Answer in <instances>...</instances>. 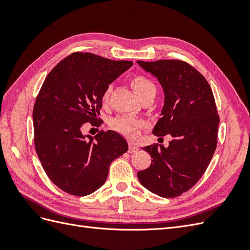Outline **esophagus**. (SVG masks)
<instances>
[{"instance_id":"1","label":"esophagus","mask_w":250,"mask_h":250,"mask_svg":"<svg viewBox=\"0 0 250 250\" xmlns=\"http://www.w3.org/2000/svg\"><path fill=\"white\" fill-rule=\"evenodd\" d=\"M138 147L137 146H135V145H133V144H129V150H128V152H129V153H133V152H137V151H138Z\"/></svg>"}]
</instances>
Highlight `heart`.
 I'll use <instances>...</instances> for the list:
<instances>
[{"label":"heart","mask_w":250,"mask_h":250,"mask_svg":"<svg viewBox=\"0 0 250 250\" xmlns=\"http://www.w3.org/2000/svg\"><path fill=\"white\" fill-rule=\"evenodd\" d=\"M131 85L132 88L134 89V92L139 96L140 100H142L143 98H145L149 95H155L156 88L154 83L146 76H143V75H137V76H134L131 80ZM110 92L111 85H108L107 88L104 90L102 96L104 101H106L108 99ZM110 127L113 130L122 133L128 138L134 139L139 137L142 128L145 127V122L141 119H135L128 116H119L113 118L110 121Z\"/></svg>","instance_id":"1"}]
</instances>
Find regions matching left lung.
<instances>
[{
  "instance_id": "1",
  "label": "left lung",
  "mask_w": 250,
  "mask_h": 250,
  "mask_svg": "<svg viewBox=\"0 0 250 250\" xmlns=\"http://www.w3.org/2000/svg\"><path fill=\"white\" fill-rule=\"evenodd\" d=\"M158 79L165 93L162 117L152 133L173 138L143 148L151 155L150 167L140 171L144 188L173 198L190 190L208 169L217 147L219 116L207 79L183 60L137 62Z\"/></svg>"
}]
</instances>
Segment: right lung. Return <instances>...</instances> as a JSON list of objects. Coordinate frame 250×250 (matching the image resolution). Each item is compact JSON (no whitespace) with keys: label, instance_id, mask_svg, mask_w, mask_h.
I'll return each mask as SVG.
<instances>
[{"label":"right lung","instance_id":"obj_1","mask_svg":"<svg viewBox=\"0 0 250 250\" xmlns=\"http://www.w3.org/2000/svg\"><path fill=\"white\" fill-rule=\"evenodd\" d=\"M132 64L75 52L44 79L33 107L34 146L44 172L60 190L74 196L94 193L106 181L111 162L128 150L116 131L90 137L83 129L87 123H103L97 115L104 90Z\"/></svg>","mask_w":250,"mask_h":250}]
</instances>
